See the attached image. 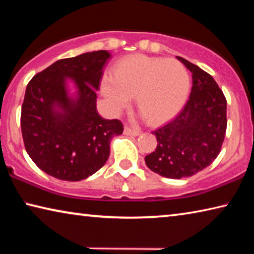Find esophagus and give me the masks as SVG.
I'll return each mask as SVG.
<instances>
[{
	"label": "esophagus",
	"mask_w": 254,
	"mask_h": 254,
	"mask_svg": "<svg viewBox=\"0 0 254 254\" xmlns=\"http://www.w3.org/2000/svg\"><path fill=\"white\" fill-rule=\"evenodd\" d=\"M139 131L137 130H135V128H132V127H124V134L126 135H133V136H135V135H137L139 134Z\"/></svg>",
	"instance_id": "1"
}]
</instances>
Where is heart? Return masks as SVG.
Here are the masks:
<instances>
[{
    "mask_svg": "<svg viewBox=\"0 0 254 254\" xmlns=\"http://www.w3.org/2000/svg\"><path fill=\"white\" fill-rule=\"evenodd\" d=\"M189 86L190 76L178 60L132 55L115 64L101 88L113 110H122L128 97L134 96L141 117L150 124H159L180 111Z\"/></svg>",
    "mask_w": 254,
    "mask_h": 254,
    "instance_id": "obj_1",
    "label": "heart"
}]
</instances>
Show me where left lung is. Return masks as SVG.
Masks as SVG:
<instances>
[{
	"mask_svg": "<svg viewBox=\"0 0 254 254\" xmlns=\"http://www.w3.org/2000/svg\"><path fill=\"white\" fill-rule=\"evenodd\" d=\"M192 74L186 105L174 120L152 132L157 148L145 156L148 168L166 178L190 177L212 163L226 132V98L216 81L198 66L177 57Z\"/></svg>",
	"mask_w": 254,
	"mask_h": 254,
	"instance_id": "left-lung-1",
	"label": "left lung"
}]
</instances>
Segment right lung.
<instances>
[{"label":"right lung","mask_w":254,"mask_h":254,"mask_svg":"<svg viewBox=\"0 0 254 254\" xmlns=\"http://www.w3.org/2000/svg\"><path fill=\"white\" fill-rule=\"evenodd\" d=\"M111 54L92 51L60 59L29 81L21 109V131L32 161L53 177L79 182L95 174L110 156V143L122 134L119 120L102 118L96 91ZM74 83L70 96L66 80Z\"/></svg>","instance_id":"1"}]
</instances>
